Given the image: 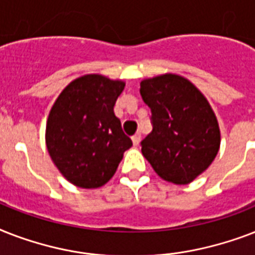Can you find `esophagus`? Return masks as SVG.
<instances>
[{"instance_id": "34e87169", "label": "esophagus", "mask_w": 255, "mask_h": 255, "mask_svg": "<svg viewBox=\"0 0 255 255\" xmlns=\"http://www.w3.org/2000/svg\"><path fill=\"white\" fill-rule=\"evenodd\" d=\"M140 139H141V135H140L139 132H137V133H135V135L132 136V143H133V145H139Z\"/></svg>"}]
</instances>
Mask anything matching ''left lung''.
Segmentation results:
<instances>
[{"mask_svg":"<svg viewBox=\"0 0 255 255\" xmlns=\"http://www.w3.org/2000/svg\"><path fill=\"white\" fill-rule=\"evenodd\" d=\"M140 94L152 114V132L140 143L143 156L165 181L189 184L220 148V128L208 100L173 74L145 79Z\"/></svg>","mask_w":255,"mask_h":255,"instance_id":"1","label":"left lung"}]
</instances>
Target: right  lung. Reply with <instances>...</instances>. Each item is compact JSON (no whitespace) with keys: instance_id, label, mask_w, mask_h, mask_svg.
<instances>
[{"instance_id":"1","label":"right lung","mask_w":255,"mask_h":255,"mask_svg":"<svg viewBox=\"0 0 255 255\" xmlns=\"http://www.w3.org/2000/svg\"><path fill=\"white\" fill-rule=\"evenodd\" d=\"M123 90V82L85 75L71 82L54 103L46 127L47 151L74 185H104L131 148L132 140L114 114Z\"/></svg>"}]
</instances>
